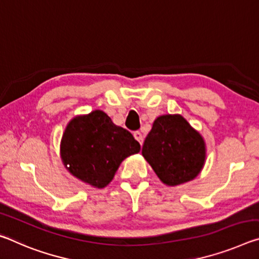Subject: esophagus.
<instances>
[{"instance_id": "1", "label": "esophagus", "mask_w": 259, "mask_h": 259, "mask_svg": "<svg viewBox=\"0 0 259 259\" xmlns=\"http://www.w3.org/2000/svg\"><path fill=\"white\" fill-rule=\"evenodd\" d=\"M134 137L136 138V141L139 143V144H143V142H144V137H143V135L141 131H135L134 133Z\"/></svg>"}]
</instances>
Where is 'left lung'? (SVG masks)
<instances>
[{
    "instance_id": "8db88e82",
    "label": "left lung",
    "mask_w": 259,
    "mask_h": 259,
    "mask_svg": "<svg viewBox=\"0 0 259 259\" xmlns=\"http://www.w3.org/2000/svg\"><path fill=\"white\" fill-rule=\"evenodd\" d=\"M142 154L162 183L175 187L191 181L200 173L206 149L203 137L186 118L168 114L153 122Z\"/></svg>"
}]
</instances>
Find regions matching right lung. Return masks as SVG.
<instances>
[{"instance_id": "add662e5", "label": "right lung", "mask_w": 259, "mask_h": 259, "mask_svg": "<svg viewBox=\"0 0 259 259\" xmlns=\"http://www.w3.org/2000/svg\"><path fill=\"white\" fill-rule=\"evenodd\" d=\"M141 145L128 130L115 125L102 110L76 116L61 141V158L67 169L94 188L112 181L121 162L138 153Z\"/></svg>"}]
</instances>
